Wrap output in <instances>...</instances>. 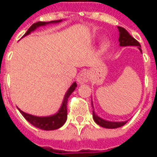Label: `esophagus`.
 Here are the masks:
<instances>
[{
  "instance_id": "esophagus-1",
  "label": "esophagus",
  "mask_w": 157,
  "mask_h": 157,
  "mask_svg": "<svg viewBox=\"0 0 157 157\" xmlns=\"http://www.w3.org/2000/svg\"><path fill=\"white\" fill-rule=\"evenodd\" d=\"M89 81V73L87 71H82L77 77V82L80 85L85 84Z\"/></svg>"
}]
</instances>
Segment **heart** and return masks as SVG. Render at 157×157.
I'll list each match as a JSON object with an SVG mask.
<instances>
[{"mask_svg":"<svg viewBox=\"0 0 157 157\" xmlns=\"http://www.w3.org/2000/svg\"><path fill=\"white\" fill-rule=\"evenodd\" d=\"M110 46V43L109 41H103L101 44V50L102 51H106Z\"/></svg>","mask_w":157,"mask_h":157,"instance_id":"heart-1","label":"heart"}]
</instances>
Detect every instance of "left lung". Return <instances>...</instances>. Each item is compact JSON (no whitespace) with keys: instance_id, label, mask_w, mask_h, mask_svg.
Instances as JSON below:
<instances>
[{"instance_id":"obj_1","label":"left lung","mask_w":157,"mask_h":157,"mask_svg":"<svg viewBox=\"0 0 157 157\" xmlns=\"http://www.w3.org/2000/svg\"><path fill=\"white\" fill-rule=\"evenodd\" d=\"M118 32H119V38H118V42H119V45L122 47H124V46H137L138 48L140 49V51L141 52V46L140 44L136 39H135L132 37L128 31L124 29L122 27H118ZM92 107L93 110H92V117L94 121L96 122L97 124L100 125L101 127L107 128H117L121 127L123 125H124L127 121L124 122H113V121H109V120H106L103 118H100L98 115H97V113L94 111V107H93V103L92 101Z\"/></svg>"}]
</instances>
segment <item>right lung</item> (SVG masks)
<instances>
[{
	"label": "right lung",
	"instance_id": "add662e5",
	"mask_svg": "<svg viewBox=\"0 0 157 157\" xmlns=\"http://www.w3.org/2000/svg\"><path fill=\"white\" fill-rule=\"evenodd\" d=\"M62 20H57V21H51V22H38L33 23L29 30L27 31L23 37L29 35L31 33L35 31L36 29L42 27V26H46L48 24H53V23H59L61 22ZM77 86L76 82H73L72 85L70 86V88L68 89V91L65 92V98L64 100L62 102V104L60 106V108L58 110V112L53 114V115L49 116H44V117H41V116H35L29 114L27 113L23 112L21 109H18L20 113H22V116L28 120V121L33 124V126H35L36 128H39L40 129H44V130H55V129H58L60 127H62L63 125L65 124V121L67 119V101H68V98L71 96L72 92L75 91V87Z\"/></svg>",
	"mask_w": 157,
	"mask_h": 157
}]
</instances>
